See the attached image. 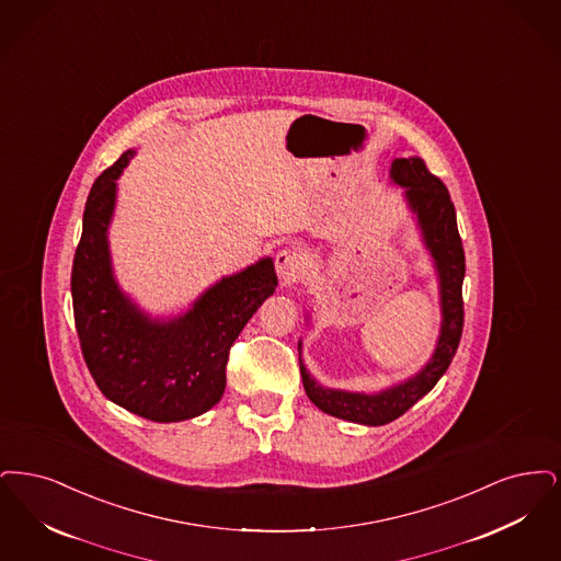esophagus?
Returning <instances> with one entry per match:
<instances>
[{
  "label": "esophagus",
  "instance_id": "esophagus-1",
  "mask_svg": "<svg viewBox=\"0 0 561 561\" xmlns=\"http://www.w3.org/2000/svg\"><path fill=\"white\" fill-rule=\"evenodd\" d=\"M274 268H276V274H278L285 283H291V280H295V278L301 274L304 260H301V255H299L293 247H287V249H280V251L276 253V257H274Z\"/></svg>",
  "mask_w": 561,
  "mask_h": 561
}]
</instances>
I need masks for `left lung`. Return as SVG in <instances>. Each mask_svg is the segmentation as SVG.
Here are the masks:
<instances>
[{
	"label": "left lung",
	"mask_w": 561,
	"mask_h": 561,
	"mask_svg": "<svg viewBox=\"0 0 561 561\" xmlns=\"http://www.w3.org/2000/svg\"><path fill=\"white\" fill-rule=\"evenodd\" d=\"M391 180L407 188L409 205L416 214L423 239L438 268L442 331L432 360L413 379L381 393L366 396L318 386L299 358L304 388L318 409L337 419L363 425H386L402 416L414 402L432 391L453 363L463 335L465 251L457 228V211L448 195V188L438 175L427 170L425 161L419 157L396 159L391 163ZM297 350L301 352V343L297 345Z\"/></svg>",
	"instance_id": "obj_1"
}]
</instances>
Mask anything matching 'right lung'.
<instances>
[{
    "label": "right lung",
    "instance_id": "add662e5",
    "mask_svg": "<svg viewBox=\"0 0 561 561\" xmlns=\"http://www.w3.org/2000/svg\"><path fill=\"white\" fill-rule=\"evenodd\" d=\"M131 154L102 171L85 201L71 272L75 329L98 390L129 413L173 423L218 404L230 347L278 280L266 257L221 278L184 317L159 322L142 314L119 291L106 244L115 180Z\"/></svg>",
    "mask_w": 561,
    "mask_h": 561
}]
</instances>
